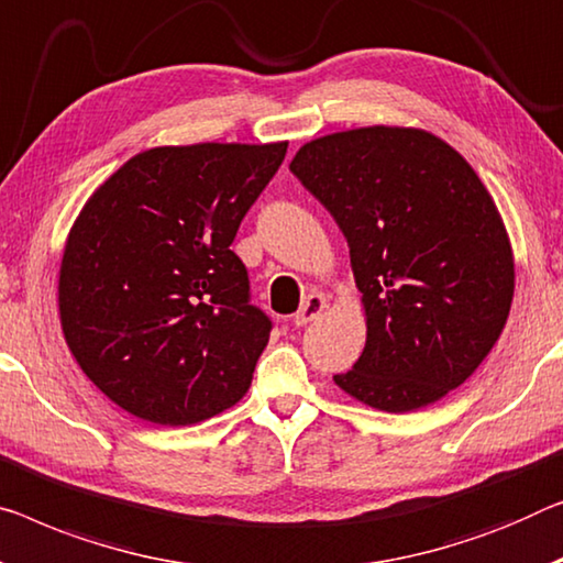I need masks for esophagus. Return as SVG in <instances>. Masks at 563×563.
Masks as SVG:
<instances>
[{
	"instance_id": "obj_1",
	"label": "esophagus",
	"mask_w": 563,
	"mask_h": 563,
	"mask_svg": "<svg viewBox=\"0 0 563 563\" xmlns=\"http://www.w3.org/2000/svg\"><path fill=\"white\" fill-rule=\"evenodd\" d=\"M323 308H325V298L318 296V292H313V296H308V298L303 300V306H300L298 313L292 316V323H296V325H306V323L313 321V318L321 316Z\"/></svg>"
}]
</instances>
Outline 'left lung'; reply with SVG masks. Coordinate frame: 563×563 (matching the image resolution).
Instances as JSON below:
<instances>
[{
	"mask_svg": "<svg viewBox=\"0 0 563 563\" xmlns=\"http://www.w3.org/2000/svg\"><path fill=\"white\" fill-rule=\"evenodd\" d=\"M290 172L346 238L366 308L364 354L333 382L384 412L457 389L496 346L516 280L473 166L432 133L372 125L310 141Z\"/></svg>",
	"mask_w": 563,
	"mask_h": 563,
	"instance_id": "1",
	"label": "left lung"
}]
</instances>
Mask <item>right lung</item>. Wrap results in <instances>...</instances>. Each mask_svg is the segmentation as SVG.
<instances>
[{
  "mask_svg": "<svg viewBox=\"0 0 563 563\" xmlns=\"http://www.w3.org/2000/svg\"><path fill=\"white\" fill-rule=\"evenodd\" d=\"M285 148H151L82 207L60 265L63 333L129 415L184 427L245 397L273 321L230 245Z\"/></svg>",
  "mask_w": 563,
  "mask_h": 563,
  "instance_id": "right-lung-1",
  "label": "right lung"
}]
</instances>
